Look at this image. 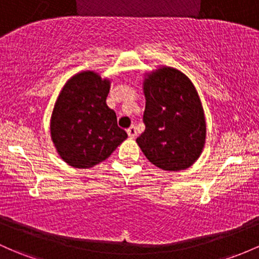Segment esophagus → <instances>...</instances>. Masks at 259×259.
I'll return each mask as SVG.
<instances>
[{
  "mask_svg": "<svg viewBox=\"0 0 259 259\" xmlns=\"http://www.w3.org/2000/svg\"><path fill=\"white\" fill-rule=\"evenodd\" d=\"M126 133H127V135H129V138H135L137 137V134H138V132H137V127L134 126V125H133V126H130L129 129L126 130Z\"/></svg>",
  "mask_w": 259,
  "mask_h": 259,
  "instance_id": "1",
  "label": "esophagus"
}]
</instances>
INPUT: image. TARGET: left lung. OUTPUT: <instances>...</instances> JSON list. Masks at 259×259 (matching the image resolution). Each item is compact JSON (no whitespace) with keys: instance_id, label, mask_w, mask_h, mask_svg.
<instances>
[{"instance_id":"8db88e82","label":"left lung","mask_w":259,"mask_h":259,"mask_svg":"<svg viewBox=\"0 0 259 259\" xmlns=\"http://www.w3.org/2000/svg\"><path fill=\"white\" fill-rule=\"evenodd\" d=\"M145 132L137 139L149 161L165 171L190 167L206 140V120L200 97L182 72L161 67L145 75Z\"/></svg>"}]
</instances>
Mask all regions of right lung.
<instances>
[{
  "instance_id": "add662e5",
  "label": "right lung",
  "mask_w": 259,
  "mask_h": 259,
  "mask_svg": "<svg viewBox=\"0 0 259 259\" xmlns=\"http://www.w3.org/2000/svg\"><path fill=\"white\" fill-rule=\"evenodd\" d=\"M110 80L85 70L73 75L58 95L51 118V137L63 161L75 168L104 161L127 138L107 105Z\"/></svg>"
}]
</instances>
